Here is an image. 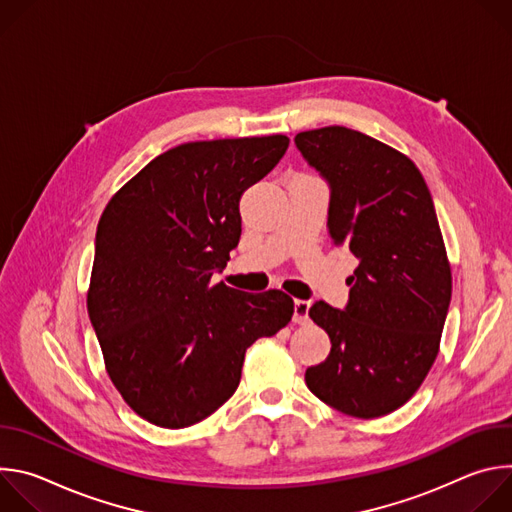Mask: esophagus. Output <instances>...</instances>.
Listing matches in <instances>:
<instances>
[{
	"mask_svg": "<svg viewBox=\"0 0 512 512\" xmlns=\"http://www.w3.org/2000/svg\"><path fill=\"white\" fill-rule=\"evenodd\" d=\"M308 312H310V302L296 300V304H294V322L296 324H308V320H310Z\"/></svg>",
	"mask_w": 512,
	"mask_h": 512,
	"instance_id": "1",
	"label": "esophagus"
}]
</instances>
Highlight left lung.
<instances>
[{
	"mask_svg": "<svg viewBox=\"0 0 512 512\" xmlns=\"http://www.w3.org/2000/svg\"><path fill=\"white\" fill-rule=\"evenodd\" d=\"M296 145L330 182L334 243L360 261L346 310L310 308L332 348L306 385L346 415L381 417L415 395L440 352L452 267L433 200L417 166L371 135L330 125Z\"/></svg>",
	"mask_w": 512,
	"mask_h": 512,
	"instance_id": "obj_1",
	"label": "left lung"
}]
</instances>
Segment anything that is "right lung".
I'll return each mask as SVG.
<instances>
[{
    "mask_svg": "<svg viewBox=\"0 0 512 512\" xmlns=\"http://www.w3.org/2000/svg\"><path fill=\"white\" fill-rule=\"evenodd\" d=\"M287 145L281 133L176 145L105 206L87 308L111 383L145 421L180 429L214 413L247 348L294 316L279 289L210 281L239 243L241 194Z\"/></svg>",
    "mask_w": 512,
    "mask_h": 512,
    "instance_id": "1",
    "label": "right lung"
}]
</instances>
